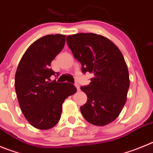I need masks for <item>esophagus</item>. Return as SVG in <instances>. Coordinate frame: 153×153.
<instances>
[{"label": "esophagus", "mask_w": 153, "mask_h": 153, "mask_svg": "<svg viewBox=\"0 0 153 153\" xmlns=\"http://www.w3.org/2000/svg\"><path fill=\"white\" fill-rule=\"evenodd\" d=\"M75 87H76V88H77V90H78V91H80V86L79 85H78V84H75Z\"/></svg>", "instance_id": "34e87169"}]
</instances>
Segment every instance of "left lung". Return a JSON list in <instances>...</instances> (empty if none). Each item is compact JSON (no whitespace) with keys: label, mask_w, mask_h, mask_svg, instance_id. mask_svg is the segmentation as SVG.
Wrapping results in <instances>:
<instances>
[{"label":"left lung","mask_w":153,"mask_h":153,"mask_svg":"<svg viewBox=\"0 0 153 153\" xmlns=\"http://www.w3.org/2000/svg\"><path fill=\"white\" fill-rule=\"evenodd\" d=\"M66 42L81 64L83 73L94 75L88 86L81 87L87 102L80 107L89 123L104 126L119 115L127 101L129 73L122 52L108 38L94 33L67 36Z\"/></svg>","instance_id":"obj_1"}]
</instances>
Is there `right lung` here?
Returning <instances> with one entry per match:
<instances>
[{
  "mask_svg": "<svg viewBox=\"0 0 153 153\" xmlns=\"http://www.w3.org/2000/svg\"><path fill=\"white\" fill-rule=\"evenodd\" d=\"M65 35L56 34L39 38L22 56L15 75V89L22 112L28 122L40 130L55 126L60 119L64 100L75 94L72 84L51 81L59 75L51 62L65 45Z\"/></svg>",
  "mask_w": 153,
  "mask_h": 153,
  "instance_id": "1",
  "label": "right lung"
}]
</instances>
